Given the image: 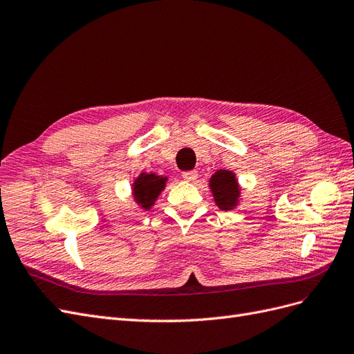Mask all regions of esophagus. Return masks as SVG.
<instances>
[{
  "mask_svg": "<svg viewBox=\"0 0 354 354\" xmlns=\"http://www.w3.org/2000/svg\"><path fill=\"white\" fill-rule=\"evenodd\" d=\"M197 176H198V172H197V170H187V172L182 174V178H184V179H185V180H188V182L196 180V179H197Z\"/></svg>",
  "mask_w": 354,
  "mask_h": 354,
  "instance_id": "34e87169",
  "label": "esophagus"
}]
</instances>
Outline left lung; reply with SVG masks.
Wrapping results in <instances>:
<instances>
[{"instance_id": "obj_1", "label": "left lung", "mask_w": 354, "mask_h": 354, "mask_svg": "<svg viewBox=\"0 0 354 354\" xmlns=\"http://www.w3.org/2000/svg\"><path fill=\"white\" fill-rule=\"evenodd\" d=\"M209 187L214 197V203L218 204L221 210L227 212L236 207L241 189H239L234 172L223 169L218 170V172H214V175H212Z\"/></svg>"}]
</instances>
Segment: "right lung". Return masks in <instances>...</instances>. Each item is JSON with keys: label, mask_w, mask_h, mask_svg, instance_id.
I'll use <instances>...</instances> for the list:
<instances>
[{"label": "right lung", "mask_w": 354, "mask_h": 354, "mask_svg": "<svg viewBox=\"0 0 354 354\" xmlns=\"http://www.w3.org/2000/svg\"><path fill=\"white\" fill-rule=\"evenodd\" d=\"M167 178L156 174H141L133 180L132 196L135 203L144 210H150L157 197L166 187Z\"/></svg>", "instance_id": "add662e5"}]
</instances>
